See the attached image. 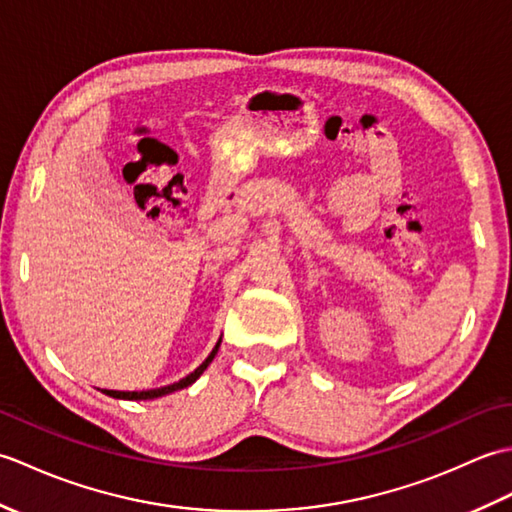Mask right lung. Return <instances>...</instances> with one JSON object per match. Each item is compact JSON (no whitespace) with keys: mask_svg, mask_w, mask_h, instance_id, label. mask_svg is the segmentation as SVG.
Instances as JSON below:
<instances>
[{"mask_svg":"<svg viewBox=\"0 0 512 512\" xmlns=\"http://www.w3.org/2000/svg\"><path fill=\"white\" fill-rule=\"evenodd\" d=\"M220 343H222V339L215 343V347L211 350V354L204 358V363H202L200 367H195L189 376L180 378L178 383H171V385H165V387H156V389H143V391H114V389H103V394L112 396V398H118V400H154V398H160V396L173 394V391H178V389H184V387L193 385L195 380H198V378L204 374V369L211 365V361L215 358L217 350H220Z\"/></svg>","mask_w":512,"mask_h":512,"instance_id":"add662e5","label":"right lung"}]
</instances>
